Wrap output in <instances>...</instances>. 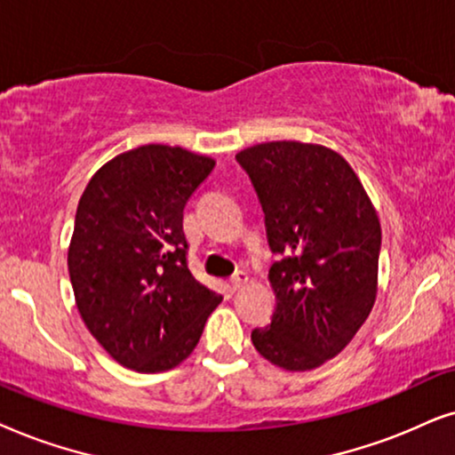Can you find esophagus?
I'll return each mask as SVG.
<instances>
[{"instance_id":"1","label":"esophagus","mask_w":455,"mask_h":455,"mask_svg":"<svg viewBox=\"0 0 455 455\" xmlns=\"http://www.w3.org/2000/svg\"><path fill=\"white\" fill-rule=\"evenodd\" d=\"M247 281H250V276H247L245 272L239 270V272H235L233 278H231V287L233 289H241V287H245Z\"/></svg>"}]
</instances>
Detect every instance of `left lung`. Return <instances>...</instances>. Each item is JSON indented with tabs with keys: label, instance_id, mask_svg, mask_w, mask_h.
Here are the masks:
<instances>
[{
	"label": "left lung",
	"instance_id": "1",
	"mask_svg": "<svg viewBox=\"0 0 455 455\" xmlns=\"http://www.w3.org/2000/svg\"><path fill=\"white\" fill-rule=\"evenodd\" d=\"M264 210L276 307L253 347L289 372L323 366L366 323L379 291L380 222L347 160L324 145L268 141L237 154Z\"/></svg>",
	"mask_w": 455,
	"mask_h": 455
}]
</instances>
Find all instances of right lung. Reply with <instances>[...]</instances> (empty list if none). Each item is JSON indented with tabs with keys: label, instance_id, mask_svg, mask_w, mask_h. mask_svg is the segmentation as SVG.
Masks as SVG:
<instances>
[{
	"label": "right lung",
	"instance_id": "add662e5",
	"mask_svg": "<svg viewBox=\"0 0 455 455\" xmlns=\"http://www.w3.org/2000/svg\"><path fill=\"white\" fill-rule=\"evenodd\" d=\"M208 156L149 143L97 171L78 199L68 272L84 326L118 364L164 372L191 355L222 295L187 268L183 210Z\"/></svg>",
	"mask_w": 455,
	"mask_h": 455
}]
</instances>
